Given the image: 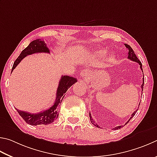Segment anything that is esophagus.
<instances>
[{
  "label": "esophagus",
  "instance_id": "1",
  "mask_svg": "<svg viewBox=\"0 0 157 157\" xmlns=\"http://www.w3.org/2000/svg\"><path fill=\"white\" fill-rule=\"evenodd\" d=\"M80 76H81V78L83 79V80H84V79H85V80H86L87 78H89L90 72L87 70H83L80 72Z\"/></svg>",
  "mask_w": 157,
  "mask_h": 157
}]
</instances>
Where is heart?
<instances>
[{
  "instance_id": "1",
  "label": "heart",
  "mask_w": 157,
  "mask_h": 157,
  "mask_svg": "<svg viewBox=\"0 0 157 157\" xmlns=\"http://www.w3.org/2000/svg\"><path fill=\"white\" fill-rule=\"evenodd\" d=\"M99 54H101V55H104L105 54V51H101L100 52H99Z\"/></svg>"
}]
</instances>
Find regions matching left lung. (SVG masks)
<instances>
[{"label": "left lung", "instance_id": "8db88e82", "mask_svg": "<svg viewBox=\"0 0 157 157\" xmlns=\"http://www.w3.org/2000/svg\"><path fill=\"white\" fill-rule=\"evenodd\" d=\"M125 46L126 47V48H127L128 49V59H130L131 60H133V61H134V62H136V63H138L140 65V68H141V70H142V71H143V69H142V64H141V61H140V60H139V59L138 58H137V56H136V54H134V51H133V49H132V48L129 45H128V44H125ZM144 73V72H143ZM144 78H143V83H142V85H141V90H142V92H143V90H144ZM143 93V92H142ZM139 105H140V103H139ZM139 109V108H138ZM138 109H136V111H134L132 114V115H131V117H130V119H129L128 121V122L125 123V124H127V123L130 121V119H132V118L134 115H135V114L136 113V112H137V110H138ZM89 115H90V121H91V123H92L93 125H94V126H96V127H97V128H100L99 127V125H98L97 123H95V121L94 120H93V119H92V116H91V113H90V114H89ZM123 127L122 125H120V126H118V127H116V128H114V130H119V129H120V128H121Z\"/></svg>", "mask_w": 157, "mask_h": 157}]
</instances>
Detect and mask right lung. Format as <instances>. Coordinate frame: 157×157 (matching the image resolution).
Listing matches in <instances>:
<instances>
[{
	"label": "right lung",
	"instance_id": "obj_1",
	"mask_svg": "<svg viewBox=\"0 0 157 157\" xmlns=\"http://www.w3.org/2000/svg\"><path fill=\"white\" fill-rule=\"evenodd\" d=\"M38 52H45V53H49V49L47 47L45 41L42 39H36L33 40L29 43V45L24 49L19 56L16 59L13 63L12 71L14 70L20 62L27 55H30ZM77 81V79L74 77L70 76H62L61 78L60 79L59 86H58L56 91V97L55 99L54 105L51 108H49L47 110L43 111L39 113L32 114L29 112L19 110L16 109V110L20 114V116L23 118L25 121L27 123L32 125H48L54 122L59 117V108L60 103L62 102L63 97H65V93L70 87Z\"/></svg>",
	"mask_w": 157,
	"mask_h": 157
}]
</instances>
